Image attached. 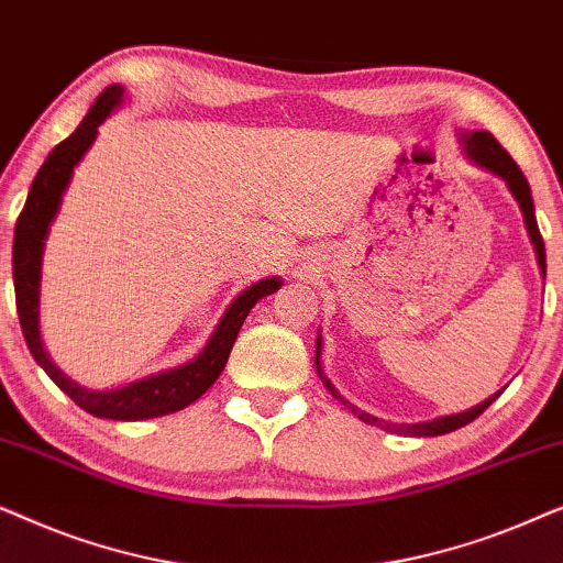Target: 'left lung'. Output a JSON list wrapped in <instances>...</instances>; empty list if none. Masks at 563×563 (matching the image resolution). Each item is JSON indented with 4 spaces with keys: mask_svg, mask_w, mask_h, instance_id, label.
Masks as SVG:
<instances>
[{
    "mask_svg": "<svg viewBox=\"0 0 563 563\" xmlns=\"http://www.w3.org/2000/svg\"><path fill=\"white\" fill-rule=\"evenodd\" d=\"M464 145L468 151V156H472L476 164H482L484 168H489V172H495L497 176H503V179L507 181V187H510V191L515 195V199H518L520 210H522V218H526V228L530 233V241H533L536 245V258H538V266H541V274L545 279V245H543V238H541V230H538V222H536V212H533V197H530V184L526 179V174L520 172V166L515 164V158L507 153L503 145H499V141L492 133H487V130H476V133L466 135L464 137ZM318 358H320V338H318ZM318 372H320V361H318ZM325 387L333 391V395L338 397V391L333 389V384H330L325 379ZM503 395V389L497 391L495 397L484 399L482 405L472 407V410L466 412H459V415H445V418H435L430 422H415V426H389V422H382L376 420L374 415H366L361 412L358 407H351L353 415H358L361 420L368 422V426H382L387 430H395V433H402V435H443V433H451V430H459L468 426V422L479 418V415L487 410V407L495 402V399Z\"/></svg>",
    "mask_w": 563,
    "mask_h": 563,
    "instance_id": "8db88e82",
    "label": "left lung"
}]
</instances>
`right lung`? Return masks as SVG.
<instances>
[{
	"mask_svg": "<svg viewBox=\"0 0 563 563\" xmlns=\"http://www.w3.org/2000/svg\"><path fill=\"white\" fill-rule=\"evenodd\" d=\"M122 87H107L97 102L91 104L87 118L74 130L66 141H60L56 148L48 153L41 172L35 174L30 184L25 207H22L18 225H14V243H12V279H14V302H18L20 328L25 335V343L33 358L45 368V374L74 399L81 410H87L95 418L110 420H148L158 415H168L181 410L202 397L212 387L214 379L222 374L228 364L230 349H233L238 330L243 320L249 318L251 307L261 297L274 295L282 287L279 279H264L253 284L243 291L241 297L230 305V310L222 314L218 330H214L210 343L187 366L172 368V372L151 376V379L128 384L122 389L112 391H91L74 384L68 376L58 372L45 356L41 333H37V287H41V256L43 241L48 235V228L60 205V195L68 187L74 166L79 164L89 145L95 143L97 128L110 118V112L120 104Z\"/></svg>",
	"mask_w": 563,
	"mask_h": 563,
	"instance_id": "add662e5",
	"label": "right lung"
}]
</instances>
